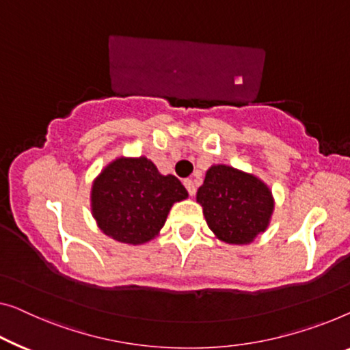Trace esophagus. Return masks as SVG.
<instances>
[{
    "label": "esophagus",
    "mask_w": 350,
    "mask_h": 350,
    "mask_svg": "<svg viewBox=\"0 0 350 350\" xmlns=\"http://www.w3.org/2000/svg\"><path fill=\"white\" fill-rule=\"evenodd\" d=\"M184 185H185L187 191H189V195H190V196H195V193H196L195 182H193L191 179H185V180H184Z\"/></svg>",
    "instance_id": "esophagus-1"
}]
</instances>
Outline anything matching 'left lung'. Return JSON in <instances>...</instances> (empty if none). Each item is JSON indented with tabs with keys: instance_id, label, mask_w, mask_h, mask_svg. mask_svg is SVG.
Instances as JSON below:
<instances>
[{
	"instance_id": "left-lung-1",
	"label": "left lung",
	"mask_w": 350,
	"mask_h": 350,
	"mask_svg": "<svg viewBox=\"0 0 350 350\" xmlns=\"http://www.w3.org/2000/svg\"><path fill=\"white\" fill-rule=\"evenodd\" d=\"M206 221L220 241L234 245L253 242L269 226L273 198L269 187L253 174L228 165L207 170L196 193Z\"/></svg>"
}]
</instances>
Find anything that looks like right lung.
I'll return each mask as SVG.
<instances>
[{"mask_svg": "<svg viewBox=\"0 0 350 350\" xmlns=\"http://www.w3.org/2000/svg\"><path fill=\"white\" fill-rule=\"evenodd\" d=\"M189 196L176 176H163L146 157L118 159L94 180L92 215L114 241L139 245L163 228L171 206Z\"/></svg>", "mask_w": 350, "mask_h": 350, "instance_id": "1", "label": "right lung"}]
</instances>
